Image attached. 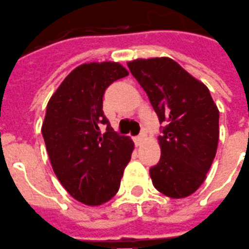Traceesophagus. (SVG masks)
<instances>
[{
	"label": "esophagus",
	"mask_w": 249,
	"mask_h": 249,
	"mask_svg": "<svg viewBox=\"0 0 249 249\" xmlns=\"http://www.w3.org/2000/svg\"><path fill=\"white\" fill-rule=\"evenodd\" d=\"M144 137H146V136H144L143 134H142V135H140V136H137L136 139H135V144H136L137 147H139V146H141V144H142V142L144 141Z\"/></svg>",
	"instance_id": "esophagus-1"
}]
</instances>
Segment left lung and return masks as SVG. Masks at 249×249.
I'll list each match as a JSON object with an SVG mask.
<instances>
[{"mask_svg": "<svg viewBox=\"0 0 249 249\" xmlns=\"http://www.w3.org/2000/svg\"><path fill=\"white\" fill-rule=\"evenodd\" d=\"M130 71L146 91L159 123L160 160L151 168L153 186L185 198L204 182L216 154L219 109L208 88L169 57L134 59Z\"/></svg>", "mask_w": 249, "mask_h": 249, "instance_id": "1", "label": "left lung"}]
</instances>
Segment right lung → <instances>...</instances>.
Segmentation results:
<instances>
[{
  "label": "right lung",
  "instance_id": "right-lung-1",
  "mask_svg": "<svg viewBox=\"0 0 249 249\" xmlns=\"http://www.w3.org/2000/svg\"><path fill=\"white\" fill-rule=\"evenodd\" d=\"M129 71L118 62L76 67L47 103L41 131L51 165L69 195L97 207L115 196L135 144L119 136L102 110L108 86ZM101 124L107 126L101 134Z\"/></svg>",
  "mask_w": 249,
  "mask_h": 249
}]
</instances>
